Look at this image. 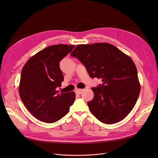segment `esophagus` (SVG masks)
<instances>
[{"instance_id":"esophagus-1","label":"esophagus","mask_w":158,"mask_h":158,"mask_svg":"<svg viewBox=\"0 0 158 158\" xmlns=\"http://www.w3.org/2000/svg\"><path fill=\"white\" fill-rule=\"evenodd\" d=\"M83 92V89H75V93L77 94H82V92Z\"/></svg>"}]
</instances>
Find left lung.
Returning a JSON list of instances; mask_svg holds the SVG:
<instances>
[{
    "label": "left lung",
    "mask_w": 158,
    "mask_h": 158,
    "mask_svg": "<svg viewBox=\"0 0 158 158\" xmlns=\"http://www.w3.org/2000/svg\"><path fill=\"white\" fill-rule=\"evenodd\" d=\"M70 55L80 60L91 78L103 82L92 88L94 97L88 102L91 113L107 125L123 120L135 107L140 92L131 57L107 43L78 45Z\"/></svg>",
    "instance_id": "obj_1"
}]
</instances>
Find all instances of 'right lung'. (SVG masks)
Listing matches in <instances>:
<instances>
[{
	"label": "right lung",
	"mask_w": 158,
	"mask_h": 158,
	"mask_svg": "<svg viewBox=\"0 0 158 158\" xmlns=\"http://www.w3.org/2000/svg\"><path fill=\"white\" fill-rule=\"evenodd\" d=\"M74 45L58 44L49 46L31 56L21 73L19 94L23 103L38 120L52 123L69 113L76 95L59 92L64 76L59 62Z\"/></svg>",
	"instance_id": "obj_1"
}]
</instances>
